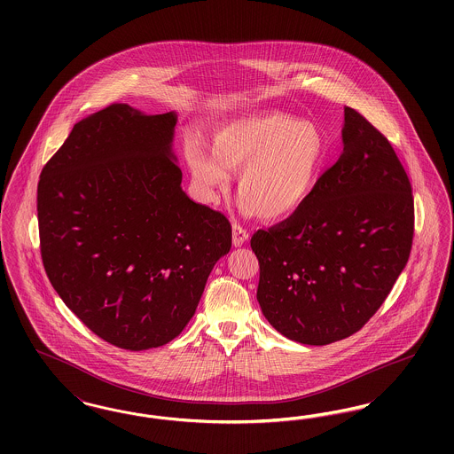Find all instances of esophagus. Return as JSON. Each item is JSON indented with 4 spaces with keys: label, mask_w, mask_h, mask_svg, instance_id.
<instances>
[{
    "label": "esophagus",
    "mask_w": 454,
    "mask_h": 454,
    "mask_svg": "<svg viewBox=\"0 0 454 454\" xmlns=\"http://www.w3.org/2000/svg\"><path fill=\"white\" fill-rule=\"evenodd\" d=\"M233 233H235V238H238L239 237V235H241V233H243V235H245V231H243V230H241V228H239V224H235V228H233ZM239 239H241V238H239Z\"/></svg>",
    "instance_id": "obj_1"
}]
</instances>
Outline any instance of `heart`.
Segmentation results:
<instances>
[{
  "label": "heart",
  "mask_w": 454,
  "mask_h": 454,
  "mask_svg": "<svg viewBox=\"0 0 454 454\" xmlns=\"http://www.w3.org/2000/svg\"><path fill=\"white\" fill-rule=\"evenodd\" d=\"M265 187H267V172H265L263 165L248 167L241 175V191L245 195V200L252 202L255 197L263 194ZM296 189H298V182L291 180L289 191L294 192ZM265 194H267V191H265Z\"/></svg>",
  "instance_id": "b5f03b06"
}]
</instances>
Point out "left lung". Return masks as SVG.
Segmentation results:
<instances>
[{"label": "left lung", "mask_w": 454, "mask_h": 454, "mask_svg": "<svg viewBox=\"0 0 454 454\" xmlns=\"http://www.w3.org/2000/svg\"><path fill=\"white\" fill-rule=\"evenodd\" d=\"M175 112L110 104L74 124L39 182L47 278L66 306L112 346L168 344L194 317L228 217L182 191Z\"/></svg>", "instance_id": "8db88e82"}]
</instances>
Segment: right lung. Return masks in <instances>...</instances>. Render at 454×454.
Wrapping results in <instances>:
<instances>
[{
  "label": "right lung",
  "instance_id": "obj_1",
  "mask_svg": "<svg viewBox=\"0 0 454 454\" xmlns=\"http://www.w3.org/2000/svg\"><path fill=\"white\" fill-rule=\"evenodd\" d=\"M344 152L296 211L259 230L257 300L284 337L326 346L359 332L411 255L413 195L388 139L344 108Z\"/></svg>",
  "mask_w": 454,
  "mask_h": 454
}]
</instances>
